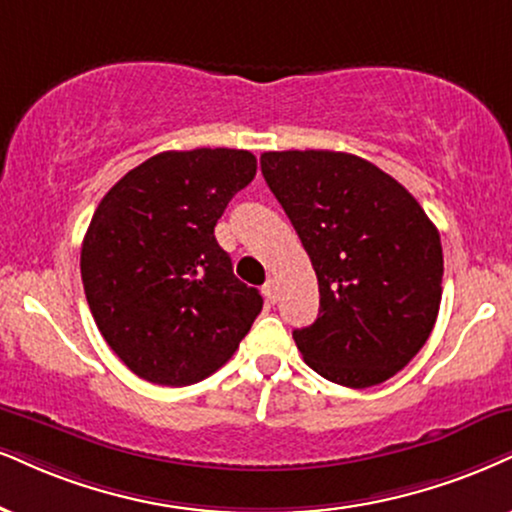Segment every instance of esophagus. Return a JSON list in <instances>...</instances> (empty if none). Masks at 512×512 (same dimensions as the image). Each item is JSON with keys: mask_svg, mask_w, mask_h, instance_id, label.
<instances>
[{"mask_svg": "<svg viewBox=\"0 0 512 512\" xmlns=\"http://www.w3.org/2000/svg\"><path fill=\"white\" fill-rule=\"evenodd\" d=\"M263 296H266L268 304H275V301H277V285H275V280H268L266 285H263Z\"/></svg>", "mask_w": 512, "mask_h": 512, "instance_id": "34e87169", "label": "esophagus"}]
</instances>
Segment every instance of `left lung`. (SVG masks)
<instances>
[{"label":"left lung","instance_id":"left-lung-1","mask_svg":"<svg viewBox=\"0 0 512 512\" xmlns=\"http://www.w3.org/2000/svg\"><path fill=\"white\" fill-rule=\"evenodd\" d=\"M261 173L318 275L301 356L342 387L387 382L425 346L441 304L439 230L413 194L344 151H266Z\"/></svg>","mask_w":512,"mask_h":512}]
</instances>
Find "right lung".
I'll list each match as a JSON object with an SVG mask.
<instances>
[{
  "instance_id": "1",
  "label": "right lung",
  "mask_w": 512,
  "mask_h": 512,
  "mask_svg": "<svg viewBox=\"0 0 512 512\" xmlns=\"http://www.w3.org/2000/svg\"><path fill=\"white\" fill-rule=\"evenodd\" d=\"M256 175L244 149L163 151L99 201L80 273L99 332L142 380L201 382L230 361L263 299L232 273L213 235Z\"/></svg>"
}]
</instances>
